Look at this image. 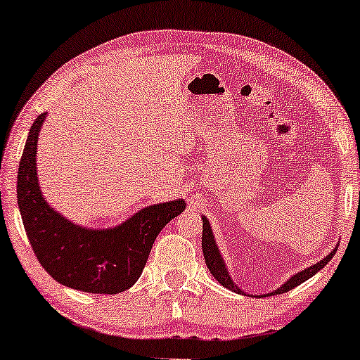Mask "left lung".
<instances>
[{"label":"left lung","instance_id":"1","mask_svg":"<svg viewBox=\"0 0 360 360\" xmlns=\"http://www.w3.org/2000/svg\"><path fill=\"white\" fill-rule=\"evenodd\" d=\"M203 218V236H201V248H203V255H205V262H206V267L210 269V272L213 274V277L218 280V282L223 285V287L233 290L236 293H240V288L236 285L233 280H231V275L228 274V269H226L224 265V260L221 257V252L218 250V245H216V240H214V236H213V231H211V226H210V221L205 218V216H201ZM336 254V249H333L331 252H329L326 257L323 260H319L311 267L302 270V272H297L293 275V277H290L287 282H285L282 287H278L275 292L272 293H267V295H262V297H272V295H280V293H285L288 292V290H292L295 287H298L300 283L307 282L308 278H311L314 274H318L319 270H321L324 265H326L329 260L333 259V255Z\"/></svg>","mask_w":360,"mask_h":360}]
</instances>
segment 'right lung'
Wrapping results in <instances>:
<instances>
[{
	"mask_svg": "<svg viewBox=\"0 0 360 360\" xmlns=\"http://www.w3.org/2000/svg\"><path fill=\"white\" fill-rule=\"evenodd\" d=\"M46 116L42 112L32 122L18 172V206L34 254L65 287L86 293L124 292L141 277L157 234L184 213L185 201L150 205L115 228L73 224L47 203L39 186L36 152Z\"/></svg>",
	"mask_w": 360,
	"mask_h": 360,
	"instance_id": "add662e5",
	"label": "right lung"
}]
</instances>
